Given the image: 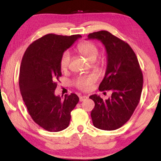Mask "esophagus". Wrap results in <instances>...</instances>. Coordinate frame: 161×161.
I'll return each mask as SVG.
<instances>
[{
    "instance_id": "1",
    "label": "esophagus",
    "mask_w": 161,
    "mask_h": 161,
    "mask_svg": "<svg viewBox=\"0 0 161 161\" xmlns=\"http://www.w3.org/2000/svg\"><path fill=\"white\" fill-rule=\"evenodd\" d=\"M87 98H88L87 96H80V97H79V100H80V102H83V101L86 100Z\"/></svg>"
}]
</instances>
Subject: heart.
Segmentation results:
<instances>
[{"mask_svg": "<svg viewBox=\"0 0 161 161\" xmlns=\"http://www.w3.org/2000/svg\"><path fill=\"white\" fill-rule=\"evenodd\" d=\"M77 50L80 54L82 55L83 57L90 61H95L97 56L98 55V47L95 44L90 41H85L79 44L77 47ZM70 61V56L68 52H64L61 56L59 61V66L62 71H65L69 67ZM100 64L103 65L105 64L104 59H101L99 61ZM96 76L92 75L89 76H83L78 78L75 82L76 87L78 89L86 91L90 88L94 81L96 80Z\"/></svg>", "mask_w": 161, "mask_h": 161, "instance_id": "1", "label": "heart"}]
</instances>
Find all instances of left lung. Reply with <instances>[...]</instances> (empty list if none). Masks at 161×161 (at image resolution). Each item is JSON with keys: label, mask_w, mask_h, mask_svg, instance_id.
Wrapping results in <instances>:
<instances>
[{"label": "left lung", "mask_w": 161, "mask_h": 161, "mask_svg": "<svg viewBox=\"0 0 161 161\" xmlns=\"http://www.w3.org/2000/svg\"><path fill=\"white\" fill-rule=\"evenodd\" d=\"M88 39H98L105 46L107 68L99 89L112 92L111 97L105 100L97 94L89 97L95 104L91 113L92 122L98 129L114 130L130 119L139 103L142 72L136 53L122 39L107 31L92 33Z\"/></svg>", "instance_id": "1"}]
</instances>
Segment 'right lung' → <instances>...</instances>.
I'll return each mask as SVG.
<instances>
[{
  "mask_svg": "<svg viewBox=\"0 0 161 161\" xmlns=\"http://www.w3.org/2000/svg\"><path fill=\"white\" fill-rule=\"evenodd\" d=\"M80 37L47 34L31 44L22 59L19 77L22 97L32 119L49 132L69 126L70 114L79 101L75 94H66L62 99L55 95V90L61 76V57Z\"/></svg>",
  "mask_w": 161,
  "mask_h": 161,
  "instance_id": "1",
  "label": "right lung"
}]
</instances>
